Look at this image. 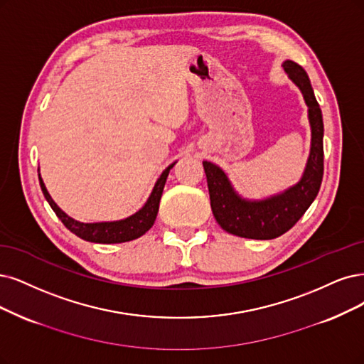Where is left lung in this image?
<instances>
[{
	"label": "left lung",
	"instance_id": "1",
	"mask_svg": "<svg viewBox=\"0 0 364 364\" xmlns=\"http://www.w3.org/2000/svg\"><path fill=\"white\" fill-rule=\"evenodd\" d=\"M282 67L303 94L312 133L311 153L300 181L268 198L247 199L234 189L220 166L203 161L214 218L222 230L243 238L272 240L289 231L315 200L324 173V123L311 80L297 63L287 60Z\"/></svg>",
	"mask_w": 364,
	"mask_h": 364
}]
</instances>
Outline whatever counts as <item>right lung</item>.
Here are the masks:
<instances>
[{
  "label": "right lung",
  "instance_id": "add662e5",
  "mask_svg": "<svg viewBox=\"0 0 364 364\" xmlns=\"http://www.w3.org/2000/svg\"><path fill=\"white\" fill-rule=\"evenodd\" d=\"M177 161L171 164L164 172H161L160 177L157 178L151 195L148 196L146 203L142 205L141 210H138L132 216L121 219V220H114V222H94V223H84L75 220L70 218L69 214H65L53 200L46 189V186L40 177V169H38V181L40 187H42V192L49 203L50 208L55 211L58 219L64 223L67 230L72 231L75 235L79 238H82L85 241H90V243H102V245H112V243H124V241H132L134 238H139L144 235L150 228L154 225V220L157 218L159 213V204H160V198L161 193H164V187L166 183V178L169 175V171L173 168V165Z\"/></svg>",
  "mask_w": 364,
  "mask_h": 364
}]
</instances>
